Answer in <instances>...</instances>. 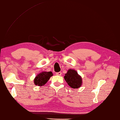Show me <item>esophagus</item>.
<instances>
[{
  "mask_svg": "<svg viewBox=\"0 0 120 120\" xmlns=\"http://www.w3.org/2000/svg\"><path fill=\"white\" fill-rule=\"evenodd\" d=\"M56 75H59V76H60L61 75V73L60 72H57V73H56Z\"/></svg>",
  "mask_w": 120,
  "mask_h": 120,
  "instance_id": "obj_1",
  "label": "esophagus"
}]
</instances>
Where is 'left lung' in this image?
<instances>
[{
    "mask_svg": "<svg viewBox=\"0 0 120 120\" xmlns=\"http://www.w3.org/2000/svg\"><path fill=\"white\" fill-rule=\"evenodd\" d=\"M68 84L72 88H78L82 85V78L75 70L70 69L64 76Z\"/></svg>",
    "mask_w": 120,
    "mask_h": 120,
    "instance_id": "8db88e82",
    "label": "left lung"
}]
</instances>
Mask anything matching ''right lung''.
<instances>
[{"label": "right lung", "instance_id": "right-lung-1", "mask_svg": "<svg viewBox=\"0 0 120 120\" xmlns=\"http://www.w3.org/2000/svg\"><path fill=\"white\" fill-rule=\"evenodd\" d=\"M52 75L53 74L51 72H42L35 77L34 81V84L36 85L40 86L44 85Z\"/></svg>", "mask_w": 120, "mask_h": 120}]
</instances>
